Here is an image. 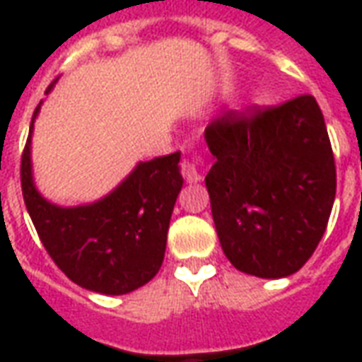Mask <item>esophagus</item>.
Segmentation results:
<instances>
[{
  "instance_id": "34e87169",
  "label": "esophagus",
  "mask_w": 362,
  "mask_h": 362,
  "mask_svg": "<svg viewBox=\"0 0 362 362\" xmlns=\"http://www.w3.org/2000/svg\"><path fill=\"white\" fill-rule=\"evenodd\" d=\"M204 163V158L197 155L196 160H184L182 163V176H184V180L189 182V184H196V182L202 180V173H199V168L197 165H202Z\"/></svg>"
}]
</instances>
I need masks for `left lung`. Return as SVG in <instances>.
<instances>
[{"instance_id":"1","label":"left lung","mask_w":362,"mask_h":362,"mask_svg":"<svg viewBox=\"0 0 362 362\" xmlns=\"http://www.w3.org/2000/svg\"><path fill=\"white\" fill-rule=\"evenodd\" d=\"M205 176L221 248L238 272L281 279L308 262L335 199V163L316 98L227 112L205 129Z\"/></svg>"}]
</instances>
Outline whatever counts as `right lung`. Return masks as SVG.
<instances>
[{"label":"right lung","instance_id":"1","mask_svg":"<svg viewBox=\"0 0 362 362\" xmlns=\"http://www.w3.org/2000/svg\"><path fill=\"white\" fill-rule=\"evenodd\" d=\"M56 81L46 89H54ZM30 122L21 160L25 205L44 248L56 266L79 287L100 295H126L158 273L166 250V233L184 178L180 153L137 163L110 194L93 204H52L38 192L33 174Z\"/></svg>","mask_w":362,"mask_h":362}]
</instances>
